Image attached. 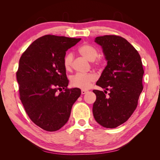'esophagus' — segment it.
I'll return each instance as SVG.
<instances>
[{
	"label": "esophagus",
	"instance_id": "34e87169",
	"mask_svg": "<svg viewBox=\"0 0 160 160\" xmlns=\"http://www.w3.org/2000/svg\"><path fill=\"white\" fill-rule=\"evenodd\" d=\"M87 92H88V91H87V90H84V89H82L81 90V94H85L86 93H87Z\"/></svg>",
	"mask_w": 160,
	"mask_h": 160
}]
</instances>
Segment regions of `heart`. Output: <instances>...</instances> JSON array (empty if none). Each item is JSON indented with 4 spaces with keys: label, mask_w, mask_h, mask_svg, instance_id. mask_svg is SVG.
<instances>
[{
    "label": "heart",
    "mask_w": 160,
    "mask_h": 160,
    "mask_svg": "<svg viewBox=\"0 0 160 160\" xmlns=\"http://www.w3.org/2000/svg\"><path fill=\"white\" fill-rule=\"evenodd\" d=\"M79 54L85 57L89 61H93V65L95 67H101L103 64V61L98 59L95 60L98 56V51L95 47L89 44H83L80 46L78 49ZM72 61L73 55L71 53L66 55L63 60V65L65 69L67 71H71L72 67ZM96 79V77L93 73L88 74H80L77 73L71 77V85L75 88L80 89H88L91 84Z\"/></svg>",
    "instance_id": "heart-1"
}]
</instances>
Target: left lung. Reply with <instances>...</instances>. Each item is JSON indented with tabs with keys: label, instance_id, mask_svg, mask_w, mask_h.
<instances>
[{
	"label": "left lung",
	"instance_id": "left-lung-1",
	"mask_svg": "<svg viewBox=\"0 0 160 160\" xmlns=\"http://www.w3.org/2000/svg\"><path fill=\"white\" fill-rule=\"evenodd\" d=\"M95 42L102 47L108 65L96 83L106 91H93L96 95L93 113L101 126L115 128L126 122L137 108L143 88L142 62L138 51L122 37H98Z\"/></svg>",
	"mask_w": 160,
	"mask_h": 160
}]
</instances>
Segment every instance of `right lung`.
Listing matches in <instances>:
<instances>
[{
  "label": "right lung",
  "instance_id": "obj_1",
  "mask_svg": "<svg viewBox=\"0 0 160 160\" xmlns=\"http://www.w3.org/2000/svg\"><path fill=\"white\" fill-rule=\"evenodd\" d=\"M80 40L42 36L19 60L17 79L20 99L32 122L47 132L59 130L67 122L72 106L81 95L80 89L67 88L69 80L63 65L66 51Z\"/></svg>",
  "mask_w": 160,
  "mask_h": 160
}]
</instances>
